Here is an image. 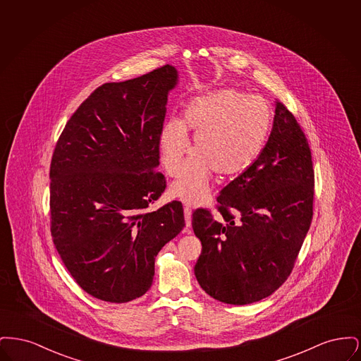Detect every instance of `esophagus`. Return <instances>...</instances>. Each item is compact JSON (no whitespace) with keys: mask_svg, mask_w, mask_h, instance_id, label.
<instances>
[{"mask_svg":"<svg viewBox=\"0 0 361 361\" xmlns=\"http://www.w3.org/2000/svg\"><path fill=\"white\" fill-rule=\"evenodd\" d=\"M190 215H192L190 208L189 207H184V216H185V224H187L184 233H190Z\"/></svg>","mask_w":361,"mask_h":361,"instance_id":"1","label":"esophagus"}]
</instances>
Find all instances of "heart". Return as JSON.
Segmentation results:
<instances>
[{"label": "heart", "mask_w": 361, "mask_h": 361, "mask_svg": "<svg viewBox=\"0 0 361 361\" xmlns=\"http://www.w3.org/2000/svg\"><path fill=\"white\" fill-rule=\"evenodd\" d=\"M272 127V111L258 96L237 89H218L190 100L184 119L165 123L159 134V154L165 172L178 177L171 188L174 197L190 206L204 203L212 173L226 178L247 169L261 154Z\"/></svg>", "instance_id": "obj_1"}]
</instances>
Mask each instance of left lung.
<instances>
[{
	"instance_id": "1",
	"label": "left lung",
	"mask_w": 361,
	"mask_h": 361,
	"mask_svg": "<svg viewBox=\"0 0 361 361\" xmlns=\"http://www.w3.org/2000/svg\"><path fill=\"white\" fill-rule=\"evenodd\" d=\"M216 221L197 208L192 227L202 240L195 276L227 305L258 302L291 275L312 221L314 169L299 123L280 102L257 159L218 196Z\"/></svg>"
}]
</instances>
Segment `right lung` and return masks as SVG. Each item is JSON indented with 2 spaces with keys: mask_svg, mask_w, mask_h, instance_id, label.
<instances>
[{
  "mask_svg": "<svg viewBox=\"0 0 361 361\" xmlns=\"http://www.w3.org/2000/svg\"><path fill=\"white\" fill-rule=\"evenodd\" d=\"M171 65L99 86L66 123L50 165L52 242L75 283L111 303L152 287L154 261L185 226L180 202L147 211L166 188L159 134Z\"/></svg>",
  "mask_w": 361,
  "mask_h": 361,
  "instance_id": "add662e5",
  "label": "right lung"
}]
</instances>
